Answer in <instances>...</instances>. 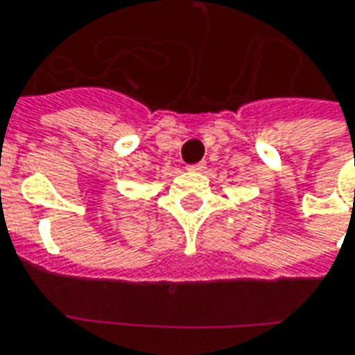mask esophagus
<instances>
[{
    "label": "esophagus",
    "instance_id": "1",
    "mask_svg": "<svg viewBox=\"0 0 355 355\" xmlns=\"http://www.w3.org/2000/svg\"><path fill=\"white\" fill-rule=\"evenodd\" d=\"M205 167H207V164H205V162H199V164L188 165V171H193V173H201V171H205Z\"/></svg>",
    "mask_w": 355,
    "mask_h": 355
}]
</instances>
